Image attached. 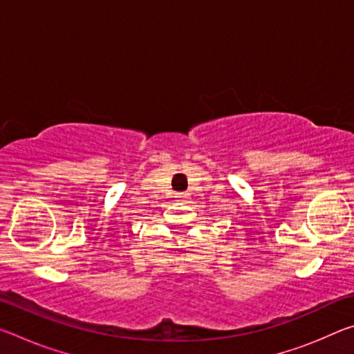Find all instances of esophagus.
Returning a JSON list of instances; mask_svg holds the SVG:
<instances>
[{
  "label": "esophagus",
  "mask_w": 354,
  "mask_h": 354,
  "mask_svg": "<svg viewBox=\"0 0 354 354\" xmlns=\"http://www.w3.org/2000/svg\"><path fill=\"white\" fill-rule=\"evenodd\" d=\"M181 198H187V194H183V195H181Z\"/></svg>",
  "instance_id": "34e87169"
}]
</instances>
